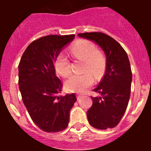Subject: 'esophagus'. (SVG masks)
<instances>
[{
  "mask_svg": "<svg viewBox=\"0 0 151 151\" xmlns=\"http://www.w3.org/2000/svg\"><path fill=\"white\" fill-rule=\"evenodd\" d=\"M77 99L78 100H79V99H81V98H82V97H83V95H82V94H77Z\"/></svg>",
  "mask_w": 151,
  "mask_h": 151,
  "instance_id": "obj_1",
  "label": "esophagus"
}]
</instances>
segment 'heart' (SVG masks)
<instances>
[{
    "label": "heart",
    "instance_id": "b5f03b06",
    "mask_svg": "<svg viewBox=\"0 0 151 151\" xmlns=\"http://www.w3.org/2000/svg\"><path fill=\"white\" fill-rule=\"evenodd\" d=\"M74 57L84 62L83 72L81 76H73L66 80L65 87L70 92L83 93L91 86L95 78L102 76L106 68V60L101 52L97 51L95 45L87 40L76 41L70 49ZM54 68L57 73L63 77L69 76L71 73L69 62L63 54L57 56L54 62Z\"/></svg>",
    "mask_w": 151,
    "mask_h": 151
}]
</instances>
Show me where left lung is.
<instances>
[{"label": "left lung", "instance_id": "1", "mask_svg": "<svg viewBox=\"0 0 151 151\" xmlns=\"http://www.w3.org/2000/svg\"><path fill=\"white\" fill-rule=\"evenodd\" d=\"M78 37L99 45L106 56V72L94 91L99 97H91L93 104L87 117L97 129H113L123 116L131 94L132 74L130 62L122 47L110 36L101 32L78 34Z\"/></svg>", "mask_w": 151, "mask_h": 151}]
</instances>
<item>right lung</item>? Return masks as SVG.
Instances as JSON below:
<instances>
[{"label":"right lung","instance_id":"add662e5","mask_svg":"<svg viewBox=\"0 0 151 151\" xmlns=\"http://www.w3.org/2000/svg\"><path fill=\"white\" fill-rule=\"evenodd\" d=\"M74 35H48L27 47L19 64V88L34 123L47 132L66 129L69 112L76 101L75 94L59 96L63 85L54 63Z\"/></svg>","mask_w":151,"mask_h":151}]
</instances>
